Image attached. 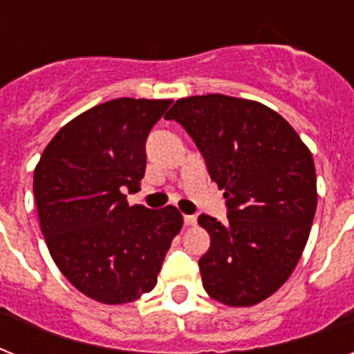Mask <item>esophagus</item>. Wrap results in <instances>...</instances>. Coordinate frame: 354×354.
I'll return each instance as SVG.
<instances>
[{"instance_id": "1", "label": "esophagus", "mask_w": 354, "mask_h": 354, "mask_svg": "<svg viewBox=\"0 0 354 354\" xmlns=\"http://www.w3.org/2000/svg\"><path fill=\"white\" fill-rule=\"evenodd\" d=\"M183 224H185V226H194V224H196V216L183 215Z\"/></svg>"}]
</instances>
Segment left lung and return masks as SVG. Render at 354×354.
I'll list each match as a JSON object with an SVG mask.
<instances>
[{"label": "left lung", "mask_w": 354, "mask_h": 354, "mask_svg": "<svg viewBox=\"0 0 354 354\" xmlns=\"http://www.w3.org/2000/svg\"><path fill=\"white\" fill-rule=\"evenodd\" d=\"M165 119L185 128L224 189L226 224L198 216L211 236L198 261L205 292L232 307L263 301L307 244L318 204L310 150L279 113L221 93L180 99Z\"/></svg>", "instance_id": "left-lung-1"}]
</instances>
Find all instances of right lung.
Segmentation results:
<instances>
[{"label": "right lung", "instance_id": "right-lung-1", "mask_svg": "<svg viewBox=\"0 0 354 354\" xmlns=\"http://www.w3.org/2000/svg\"><path fill=\"white\" fill-rule=\"evenodd\" d=\"M171 101L113 99L69 121L35 169V198L53 261L71 285L106 305L158 283L183 218L172 205H128L145 176V145Z\"/></svg>", "mask_w": 354, "mask_h": 354}]
</instances>
